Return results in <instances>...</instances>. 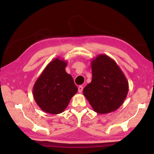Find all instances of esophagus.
I'll use <instances>...</instances> for the list:
<instances>
[{
    "label": "esophagus",
    "instance_id": "esophagus-1",
    "mask_svg": "<svg viewBox=\"0 0 154 154\" xmlns=\"http://www.w3.org/2000/svg\"><path fill=\"white\" fill-rule=\"evenodd\" d=\"M83 89V87L82 86V85H80V86H79V88H78V92L79 93H82Z\"/></svg>",
    "mask_w": 154,
    "mask_h": 154
}]
</instances>
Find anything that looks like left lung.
<instances>
[{
    "instance_id": "left-lung-1",
    "label": "left lung",
    "mask_w": 154,
    "mask_h": 154,
    "mask_svg": "<svg viewBox=\"0 0 154 154\" xmlns=\"http://www.w3.org/2000/svg\"><path fill=\"white\" fill-rule=\"evenodd\" d=\"M92 82L84 88L83 95L94 111L105 114L121 106L128 92V82L116 61L100 54L91 61Z\"/></svg>"
}]
</instances>
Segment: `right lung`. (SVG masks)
Wrapping results in <instances>:
<instances>
[{"mask_svg": "<svg viewBox=\"0 0 154 154\" xmlns=\"http://www.w3.org/2000/svg\"><path fill=\"white\" fill-rule=\"evenodd\" d=\"M67 62L56 58L47 65L33 86V97L41 110L47 113L59 114L69 105L77 92L71 75L65 71Z\"/></svg>", "mask_w": 154, "mask_h": 154, "instance_id": "1", "label": "right lung"}]
</instances>
